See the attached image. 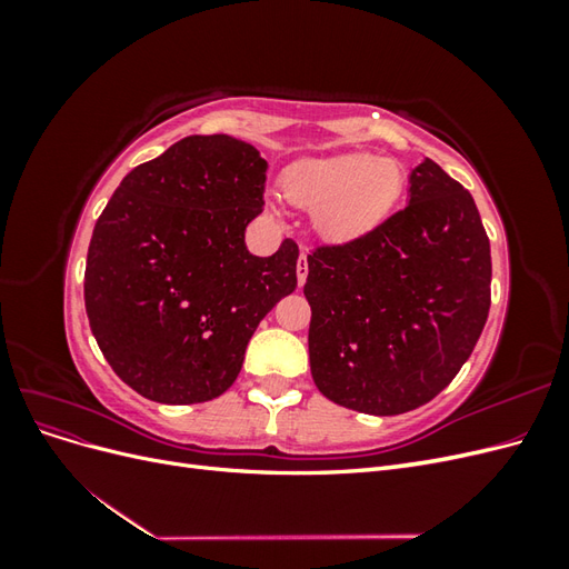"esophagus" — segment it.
I'll return each mask as SVG.
<instances>
[{
  "label": "esophagus",
  "instance_id": "1",
  "mask_svg": "<svg viewBox=\"0 0 569 569\" xmlns=\"http://www.w3.org/2000/svg\"><path fill=\"white\" fill-rule=\"evenodd\" d=\"M306 278H308V258H306V251H301L299 261H297V280H299V284H303Z\"/></svg>",
  "mask_w": 569,
  "mask_h": 569
}]
</instances>
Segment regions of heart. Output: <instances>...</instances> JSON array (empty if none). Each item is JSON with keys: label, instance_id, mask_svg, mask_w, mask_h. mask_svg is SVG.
<instances>
[{"label": "heart", "instance_id": "heart-1", "mask_svg": "<svg viewBox=\"0 0 569 569\" xmlns=\"http://www.w3.org/2000/svg\"><path fill=\"white\" fill-rule=\"evenodd\" d=\"M282 189L289 201L316 211L318 232L330 242H353L391 213L403 192L399 166L372 153H341L291 166Z\"/></svg>", "mask_w": 569, "mask_h": 569}]
</instances>
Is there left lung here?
I'll use <instances>...</instances> for the list:
<instances>
[{"label": "left lung", "instance_id": "1", "mask_svg": "<svg viewBox=\"0 0 569 569\" xmlns=\"http://www.w3.org/2000/svg\"><path fill=\"white\" fill-rule=\"evenodd\" d=\"M303 295L322 396L368 416L432 401L470 358L491 306V249L472 194L425 159L401 211L308 253Z\"/></svg>", "mask_w": 569, "mask_h": 569}]
</instances>
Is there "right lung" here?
Masks as SVG:
<instances>
[{
  "instance_id": "add662e5",
  "label": "right lung",
  "mask_w": 569,
  "mask_h": 569,
  "mask_svg": "<svg viewBox=\"0 0 569 569\" xmlns=\"http://www.w3.org/2000/svg\"><path fill=\"white\" fill-rule=\"evenodd\" d=\"M268 163L230 134H192L140 163L101 211L84 308L113 372L144 399L189 406L226 393L272 306L297 289L299 247L249 253Z\"/></svg>"
}]
</instances>
